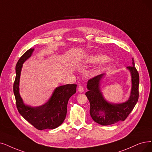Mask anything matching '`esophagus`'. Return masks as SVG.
<instances>
[{"label":"esophagus","mask_w":152,"mask_h":152,"mask_svg":"<svg viewBox=\"0 0 152 152\" xmlns=\"http://www.w3.org/2000/svg\"><path fill=\"white\" fill-rule=\"evenodd\" d=\"M77 89H78V92H80V93H82V92H83V86H78V87Z\"/></svg>","instance_id":"esophagus-1"}]
</instances>
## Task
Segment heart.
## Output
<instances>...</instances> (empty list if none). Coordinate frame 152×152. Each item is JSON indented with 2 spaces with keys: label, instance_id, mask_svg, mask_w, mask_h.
<instances>
[{
  "label": "heart",
  "instance_id": "1",
  "mask_svg": "<svg viewBox=\"0 0 152 152\" xmlns=\"http://www.w3.org/2000/svg\"><path fill=\"white\" fill-rule=\"evenodd\" d=\"M99 61H101L100 65V68H103L110 62V60L105 56L101 55H92L87 58V62L89 63H96Z\"/></svg>",
  "mask_w": 152,
  "mask_h": 152
}]
</instances>
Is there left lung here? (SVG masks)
Masks as SVG:
<instances>
[{
  "mask_svg": "<svg viewBox=\"0 0 152 152\" xmlns=\"http://www.w3.org/2000/svg\"><path fill=\"white\" fill-rule=\"evenodd\" d=\"M133 66H127L132 74V87L129 100L121 104H112L105 101L99 89L103 75H96L88 80L86 95L90 104V114L95 122L102 125H110L124 121L135 106L139 96V74L132 58Z\"/></svg>",
  "mask_w": 152,
  "mask_h": 152,
  "instance_id": "8db88e82",
  "label": "left lung"
}]
</instances>
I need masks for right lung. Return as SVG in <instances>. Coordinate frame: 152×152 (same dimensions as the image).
I'll return each mask as SVG.
<instances>
[{
    "instance_id": "right-lung-1",
    "label": "right lung",
    "mask_w": 152,
    "mask_h": 152,
    "mask_svg": "<svg viewBox=\"0 0 152 152\" xmlns=\"http://www.w3.org/2000/svg\"><path fill=\"white\" fill-rule=\"evenodd\" d=\"M34 48H30L20 57L16 64V76L14 83V93L17 110L22 116L35 128L42 130L54 129L61 125L66 115L70 97L76 92V84H67L57 87L50 99L44 105L31 107L23 104L19 94V85L22 64L31 56Z\"/></svg>"
}]
</instances>
